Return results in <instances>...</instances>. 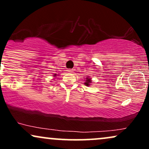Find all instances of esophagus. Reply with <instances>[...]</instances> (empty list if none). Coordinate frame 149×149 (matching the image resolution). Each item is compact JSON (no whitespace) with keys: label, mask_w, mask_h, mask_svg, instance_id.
<instances>
[{"label":"esophagus","mask_w":149,"mask_h":149,"mask_svg":"<svg viewBox=\"0 0 149 149\" xmlns=\"http://www.w3.org/2000/svg\"><path fill=\"white\" fill-rule=\"evenodd\" d=\"M68 72H69V73H73V69H69V70H68Z\"/></svg>","instance_id":"esophagus-1"}]
</instances>
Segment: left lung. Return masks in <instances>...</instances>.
Listing matches in <instances>:
<instances>
[{
  "instance_id": "left-lung-1",
  "label": "left lung",
  "mask_w": 149,
  "mask_h": 149,
  "mask_svg": "<svg viewBox=\"0 0 149 149\" xmlns=\"http://www.w3.org/2000/svg\"><path fill=\"white\" fill-rule=\"evenodd\" d=\"M91 80L89 78H86V80H85V85H87V86H88L89 85H90V83H91Z\"/></svg>"
}]
</instances>
